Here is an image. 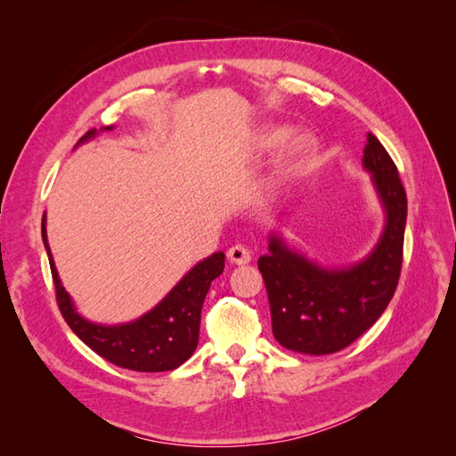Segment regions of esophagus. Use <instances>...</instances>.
Returning <instances> with one entry per match:
<instances>
[{
	"label": "esophagus",
	"mask_w": 456,
	"mask_h": 456,
	"mask_svg": "<svg viewBox=\"0 0 456 456\" xmlns=\"http://www.w3.org/2000/svg\"><path fill=\"white\" fill-rule=\"evenodd\" d=\"M228 260L232 262V265H238V266L249 265L251 253H249V249H245L243 245H233V247H230V251H228Z\"/></svg>",
	"instance_id": "esophagus-1"
}]
</instances>
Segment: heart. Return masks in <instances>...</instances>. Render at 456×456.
<instances>
[{
	"label": "heart",
	"instance_id": "b5f03b06",
	"mask_svg": "<svg viewBox=\"0 0 456 456\" xmlns=\"http://www.w3.org/2000/svg\"><path fill=\"white\" fill-rule=\"evenodd\" d=\"M289 134H291V129L280 127V126H265L260 127L251 139L249 150L253 158H265L270 156L272 151L281 148L287 142ZM288 144L281 150L280 158L275 159L273 165V181L280 183L285 181V178L293 176L302 165H306L314 151H315V139L310 133H295L291 139L287 142Z\"/></svg>",
	"mask_w": 456,
	"mask_h": 456
}]
</instances>
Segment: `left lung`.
Instances as JSON below:
<instances>
[{
    "label": "left lung",
    "mask_w": 456,
    "mask_h": 456,
    "mask_svg": "<svg viewBox=\"0 0 456 456\" xmlns=\"http://www.w3.org/2000/svg\"><path fill=\"white\" fill-rule=\"evenodd\" d=\"M384 213L377 245L348 266H323L287 243L280 226L258 258L272 333L283 348L325 355L346 348L390 305L402 272L407 196L388 151L369 133L362 159Z\"/></svg>",
    "instance_id": "1"
}]
</instances>
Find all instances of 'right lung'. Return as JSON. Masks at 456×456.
<instances>
[{
  "mask_svg": "<svg viewBox=\"0 0 456 456\" xmlns=\"http://www.w3.org/2000/svg\"><path fill=\"white\" fill-rule=\"evenodd\" d=\"M112 129L114 126L102 127L101 131L91 129L86 136H81L76 146L86 144L94 136H99V133ZM41 240H44L49 256L59 308L66 323L93 352L118 367L139 372L173 370L194 354L200 340L203 300L211 281L224 272L223 251H216L211 256L200 260L154 308L141 317L126 323L106 325L81 315L70 293L64 289L47 241V213L41 220Z\"/></svg>",
  "mask_w": 456,
  "mask_h": 456,
  "instance_id": "right-lung-1",
  "label": "right lung"
}]
</instances>
